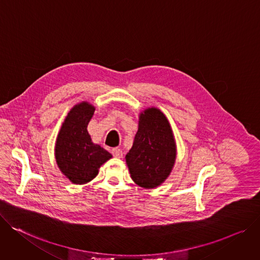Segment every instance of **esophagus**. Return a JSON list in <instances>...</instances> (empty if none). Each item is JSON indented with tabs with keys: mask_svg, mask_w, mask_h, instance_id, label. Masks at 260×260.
<instances>
[{
	"mask_svg": "<svg viewBox=\"0 0 260 260\" xmlns=\"http://www.w3.org/2000/svg\"><path fill=\"white\" fill-rule=\"evenodd\" d=\"M111 154H112L113 157H115V158H121V157L123 156V152H122V150L119 149V148H113V149L111 150Z\"/></svg>",
	"mask_w": 260,
	"mask_h": 260,
	"instance_id": "34e87169",
	"label": "esophagus"
}]
</instances>
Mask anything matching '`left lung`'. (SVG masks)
<instances>
[{"label": "left lung", "instance_id": "obj_1", "mask_svg": "<svg viewBox=\"0 0 260 260\" xmlns=\"http://www.w3.org/2000/svg\"><path fill=\"white\" fill-rule=\"evenodd\" d=\"M177 146L165 114L156 107L140 112L133 146L126 155L131 179L138 186L153 189L170 175Z\"/></svg>", "mask_w": 260, "mask_h": 260}]
</instances>
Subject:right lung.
Instances as JSON below:
<instances>
[{
  "label": "right lung",
  "instance_id": "obj_1",
  "mask_svg": "<svg viewBox=\"0 0 260 260\" xmlns=\"http://www.w3.org/2000/svg\"><path fill=\"white\" fill-rule=\"evenodd\" d=\"M95 111L89 102H80L68 112L57 134L54 156L63 174L76 185L91 182L99 168L112 156L95 145L88 132V125Z\"/></svg>",
  "mask_w": 260,
  "mask_h": 260
}]
</instances>
